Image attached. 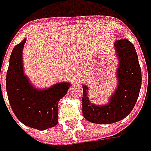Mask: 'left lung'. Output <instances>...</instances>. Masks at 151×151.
Instances as JSON below:
<instances>
[{
    "mask_svg": "<svg viewBox=\"0 0 151 151\" xmlns=\"http://www.w3.org/2000/svg\"><path fill=\"white\" fill-rule=\"evenodd\" d=\"M114 47L119 62L117 86L108 104L97 105L91 103L87 97L88 87L82 85V114L93 123L111 124L124 119L132 110L139 95L142 75L134 46L122 39L115 42Z\"/></svg>",
    "mask_w": 151,
    "mask_h": 151,
    "instance_id": "8db88e82",
    "label": "left lung"
}]
</instances>
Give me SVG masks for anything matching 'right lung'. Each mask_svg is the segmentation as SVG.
<instances>
[{
	"label": "right lung",
	"instance_id": "add662e5",
	"mask_svg": "<svg viewBox=\"0 0 151 151\" xmlns=\"http://www.w3.org/2000/svg\"><path fill=\"white\" fill-rule=\"evenodd\" d=\"M25 42L26 38L12 52L6 88L12 109L17 118L25 126L42 131L58 124V102L71 85L64 81L45 89L35 88L24 73L22 56Z\"/></svg>",
	"mask_w": 151,
	"mask_h": 151
}]
</instances>
